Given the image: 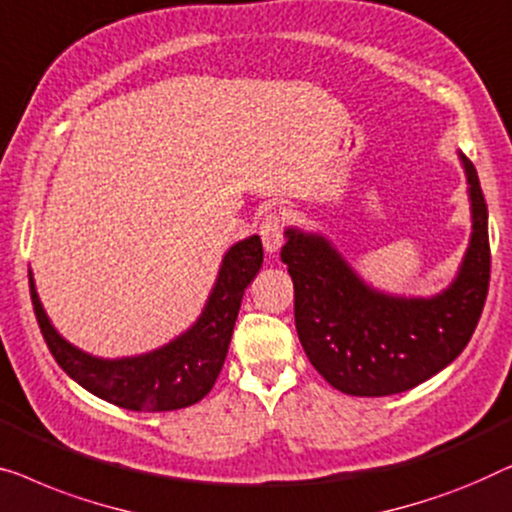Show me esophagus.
Segmentation results:
<instances>
[{
    "label": "esophagus",
    "mask_w": 512,
    "mask_h": 512,
    "mask_svg": "<svg viewBox=\"0 0 512 512\" xmlns=\"http://www.w3.org/2000/svg\"><path fill=\"white\" fill-rule=\"evenodd\" d=\"M283 232H285V220L280 213H266L264 220L259 222V236H262L264 248L269 253H276V250L283 246Z\"/></svg>",
    "instance_id": "obj_1"
}]
</instances>
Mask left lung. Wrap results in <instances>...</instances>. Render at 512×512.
I'll list each match as a JSON object with an SVG mask.
<instances>
[{
	"label": "left lung",
	"instance_id": "8db88e82",
	"mask_svg": "<svg viewBox=\"0 0 512 512\" xmlns=\"http://www.w3.org/2000/svg\"><path fill=\"white\" fill-rule=\"evenodd\" d=\"M473 234L459 276L431 299L371 290L315 234L287 229L280 259L294 283V325L311 364L331 387L352 397H387L436 376L469 345L489 290L487 204L469 157Z\"/></svg>",
	"mask_w": 512,
	"mask_h": 512
}]
</instances>
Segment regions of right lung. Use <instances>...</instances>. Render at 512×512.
<instances>
[{
  "instance_id": "add662e5",
  "label": "right lung",
  "mask_w": 512,
  "mask_h": 512,
  "mask_svg": "<svg viewBox=\"0 0 512 512\" xmlns=\"http://www.w3.org/2000/svg\"><path fill=\"white\" fill-rule=\"evenodd\" d=\"M262 262L264 250L259 236H250L229 248L222 259L218 283L197 325L164 348L141 357L99 359L81 352L50 325L32 278L30 294L50 355L69 378L120 408L162 413L192 406L211 392L225 364L243 292L257 276Z\"/></svg>"
}]
</instances>
